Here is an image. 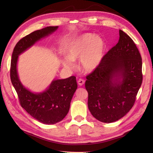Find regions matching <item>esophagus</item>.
I'll list each match as a JSON object with an SVG mask.
<instances>
[{"mask_svg":"<svg viewBox=\"0 0 153 153\" xmlns=\"http://www.w3.org/2000/svg\"><path fill=\"white\" fill-rule=\"evenodd\" d=\"M77 82H78V84H79V85L82 86V85H84V84L85 83V81H84V79H79V81H77Z\"/></svg>","mask_w":153,"mask_h":153,"instance_id":"esophagus-1","label":"esophagus"}]
</instances>
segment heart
Masks as SVG:
<instances>
[{
    "label": "heart",
    "mask_w": 153,
    "mask_h": 153,
    "mask_svg": "<svg viewBox=\"0 0 153 153\" xmlns=\"http://www.w3.org/2000/svg\"><path fill=\"white\" fill-rule=\"evenodd\" d=\"M105 51V43L99 36L85 34L72 42L67 50V57L63 66L72 69L75 67L73 61L80 59L81 68L85 72H91L100 63Z\"/></svg>",
    "instance_id": "b5f03b06"
}]
</instances>
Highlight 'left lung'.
Masks as SVG:
<instances>
[{
	"mask_svg": "<svg viewBox=\"0 0 153 153\" xmlns=\"http://www.w3.org/2000/svg\"><path fill=\"white\" fill-rule=\"evenodd\" d=\"M118 43L86 76L88 107L99 121L111 123L134 105L143 81L142 59L133 39L119 30Z\"/></svg>",
	"mask_w": 153,
	"mask_h": 153,
	"instance_id": "8db88e82",
	"label": "left lung"
}]
</instances>
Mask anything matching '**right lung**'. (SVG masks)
<instances>
[{"mask_svg": "<svg viewBox=\"0 0 153 153\" xmlns=\"http://www.w3.org/2000/svg\"><path fill=\"white\" fill-rule=\"evenodd\" d=\"M58 28V26L47 27L22 38L14 48L10 64L11 81L17 93L20 105L38 121L48 125L61 121L68 114L72 96L77 87L76 77L54 80L46 91L35 94L27 89L20 82L17 64L19 55Z\"/></svg>", "mask_w": 153, "mask_h": 153, "instance_id": "1", "label": "right lung"}]
</instances>
